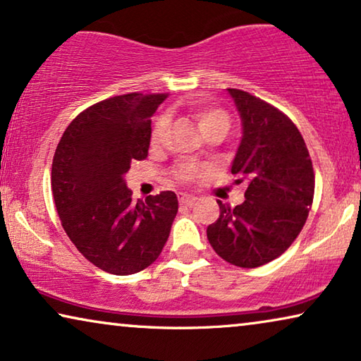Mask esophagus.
<instances>
[{"instance_id":"obj_1","label":"esophagus","mask_w":361,"mask_h":361,"mask_svg":"<svg viewBox=\"0 0 361 361\" xmlns=\"http://www.w3.org/2000/svg\"><path fill=\"white\" fill-rule=\"evenodd\" d=\"M195 200H197L195 195H190V194H179V202H180L182 205H192Z\"/></svg>"}]
</instances>
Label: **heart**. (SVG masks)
I'll return each instance as SVG.
<instances>
[{"label": "heart", "instance_id": "1", "mask_svg": "<svg viewBox=\"0 0 361 361\" xmlns=\"http://www.w3.org/2000/svg\"><path fill=\"white\" fill-rule=\"evenodd\" d=\"M194 118L202 133L209 130H221L224 133H226V130H228L230 126L228 115H226L224 110H219V108H195ZM166 130H167V120L162 116L156 121L154 130H152V136H151L152 145H159V142H162ZM199 174H200V169L197 166H182L180 169L177 171V177H179L180 180L194 179V177Z\"/></svg>", "mask_w": 361, "mask_h": 361}]
</instances>
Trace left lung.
<instances>
[{
	"instance_id": "left-lung-1",
	"label": "left lung",
	"mask_w": 361,
	"mask_h": 361,
	"mask_svg": "<svg viewBox=\"0 0 361 361\" xmlns=\"http://www.w3.org/2000/svg\"><path fill=\"white\" fill-rule=\"evenodd\" d=\"M241 118L238 151L231 162L236 184L246 182L245 202L207 228L215 253L240 268H258L293 245L314 199V169L307 146L283 111L248 92L228 88Z\"/></svg>"
}]
</instances>
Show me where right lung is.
Instances as JSON below:
<instances>
[{
    "mask_svg": "<svg viewBox=\"0 0 361 361\" xmlns=\"http://www.w3.org/2000/svg\"><path fill=\"white\" fill-rule=\"evenodd\" d=\"M166 98L126 93L95 103L67 126L54 154L51 184L63 230L106 273H140L169 238L177 195L133 202L125 180L131 162L147 157L151 116Z\"/></svg>",
    "mask_w": 361,
    "mask_h": 361,
    "instance_id": "obj_1",
    "label": "right lung"
}]
</instances>
